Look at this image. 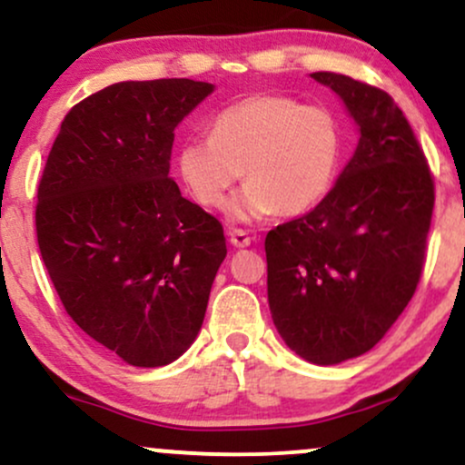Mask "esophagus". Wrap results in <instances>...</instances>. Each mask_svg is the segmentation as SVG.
I'll return each mask as SVG.
<instances>
[{
  "mask_svg": "<svg viewBox=\"0 0 465 465\" xmlns=\"http://www.w3.org/2000/svg\"><path fill=\"white\" fill-rule=\"evenodd\" d=\"M229 242L236 249H244L251 244V236L244 229H232V232H229Z\"/></svg>",
  "mask_w": 465,
  "mask_h": 465,
  "instance_id": "esophagus-1",
  "label": "esophagus"
}]
</instances>
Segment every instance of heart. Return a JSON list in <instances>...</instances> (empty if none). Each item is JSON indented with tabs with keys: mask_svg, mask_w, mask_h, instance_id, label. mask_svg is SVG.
<instances>
[{
	"mask_svg": "<svg viewBox=\"0 0 465 465\" xmlns=\"http://www.w3.org/2000/svg\"><path fill=\"white\" fill-rule=\"evenodd\" d=\"M343 157V131L332 111L286 95L260 94L218 111L212 135L188 137L177 153L183 185L199 205L221 207L233 183V221L275 214L300 216L332 190Z\"/></svg>",
	"mask_w": 465,
	"mask_h": 465,
	"instance_id": "heart-1",
	"label": "heart"
}]
</instances>
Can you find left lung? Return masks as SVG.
<instances>
[{"mask_svg":"<svg viewBox=\"0 0 465 465\" xmlns=\"http://www.w3.org/2000/svg\"><path fill=\"white\" fill-rule=\"evenodd\" d=\"M311 78L343 100L361 137L330 194L266 233V288L288 348L339 365L370 351L413 297L435 185L391 95L343 74Z\"/></svg>","mask_w":465,"mask_h":465,"instance_id":"obj_1","label":"left lung"}]
</instances>
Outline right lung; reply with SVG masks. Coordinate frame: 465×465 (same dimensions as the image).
Masks as SVG:
<instances>
[{"instance_id":"obj_1","label":"right lung","mask_w":465,"mask_h":465,"mask_svg":"<svg viewBox=\"0 0 465 465\" xmlns=\"http://www.w3.org/2000/svg\"><path fill=\"white\" fill-rule=\"evenodd\" d=\"M214 92L190 78L126 80L65 115L36 203V240L69 317L133 367L194 343L223 225L170 174L174 129Z\"/></svg>"}]
</instances>
